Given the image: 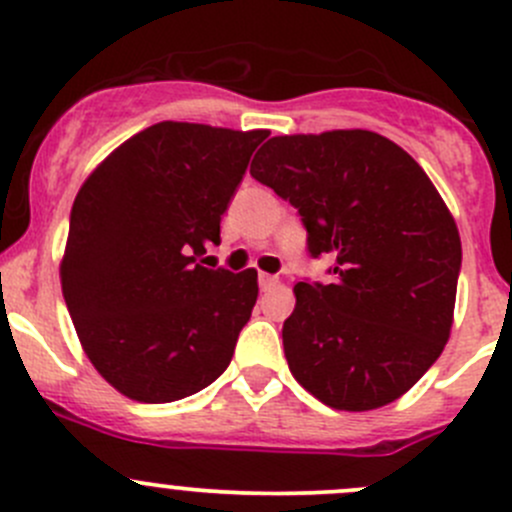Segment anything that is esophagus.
Segmentation results:
<instances>
[{"label": "esophagus", "instance_id": "1", "mask_svg": "<svg viewBox=\"0 0 512 512\" xmlns=\"http://www.w3.org/2000/svg\"><path fill=\"white\" fill-rule=\"evenodd\" d=\"M277 285V277L275 275H265V272H260V289H270Z\"/></svg>", "mask_w": 512, "mask_h": 512}]
</instances>
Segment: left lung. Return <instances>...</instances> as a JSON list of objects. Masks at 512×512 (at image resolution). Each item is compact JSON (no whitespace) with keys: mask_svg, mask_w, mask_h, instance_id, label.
Returning a JSON list of instances; mask_svg holds the SVG:
<instances>
[{"mask_svg":"<svg viewBox=\"0 0 512 512\" xmlns=\"http://www.w3.org/2000/svg\"><path fill=\"white\" fill-rule=\"evenodd\" d=\"M252 178L297 208L329 285H294L282 342L322 404L371 411L404 396L451 337L461 272L453 215L404 148L374 131L275 136Z\"/></svg>","mask_w":512,"mask_h":512,"instance_id":"8db88e82","label":"left lung"}]
</instances>
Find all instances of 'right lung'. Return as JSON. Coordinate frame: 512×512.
<instances>
[{
  "instance_id": "add662e5",
  "label": "right lung",
  "mask_w": 512,
  "mask_h": 512,
  "mask_svg": "<svg viewBox=\"0 0 512 512\" xmlns=\"http://www.w3.org/2000/svg\"><path fill=\"white\" fill-rule=\"evenodd\" d=\"M267 131L163 121L81 185L61 289L94 369L143 404L198 394L230 364L257 302V270L203 267Z\"/></svg>"
}]
</instances>
